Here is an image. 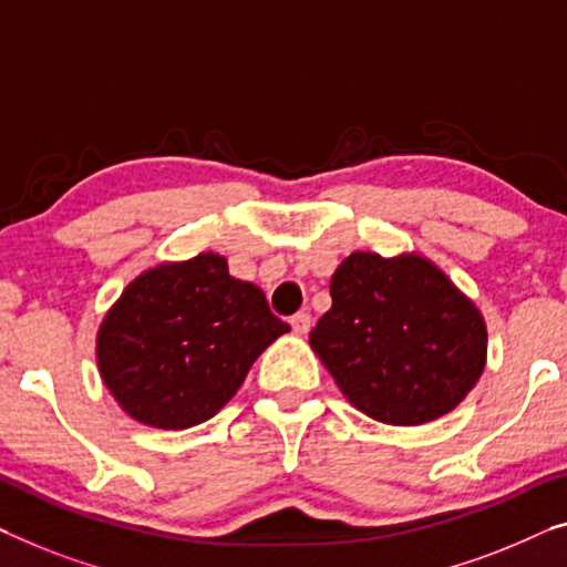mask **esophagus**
<instances>
[{
	"instance_id": "1",
	"label": "esophagus",
	"mask_w": 567,
	"mask_h": 567,
	"mask_svg": "<svg viewBox=\"0 0 567 567\" xmlns=\"http://www.w3.org/2000/svg\"><path fill=\"white\" fill-rule=\"evenodd\" d=\"M290 326L298 336H306L310 331V316H308V312H302V310L295 312V316L290 318Z\"/></svg>"
}]
</instances>
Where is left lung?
I'll list each match as a JSON object with an SVG mask.
<instances>
[{
    "instance_id": "1",
    "label": "left lung",
    "mask_w": 567,
    "mask_h": 567,
    "mask_svg": "<svg viewBox=\"0 0 567 567\" xmlns=\"http://www.w3.org/2000/svg\"><path fill=\"white\" fill-rule=\"evenodd\" d=\"M331 298L310 346L364 415L422 425L451 412L478 382L484 318L433 261L353 251L336 269Z\"/></svg>"
}]
</instances>
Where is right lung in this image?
Returning <instances> with one entry per match:
<instances>
[{"mask_svg":"<svg viewBox=\"0 0 567 567\" xmlns=\"http://www.w3.org/2000/svg\"><path fill=\"white\" fill-rule=\"evenodd\" d=\"M290 331L257 285L208 251L140 275L101 323L99 371L114 400L152 427L183 430L214 417L249 367Z\"/></svg>","mask_w":567,"mask_h":567,"instance_id":"obj_1","label":"right lung"}]
</instances>
